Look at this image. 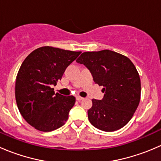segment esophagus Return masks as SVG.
<instances>
[{"instance_id":"1","label":"esophagus","mask_w":161,"mask_h":161,"mask_svg":"<svg viewBox=\"0 0 161 161\" xmlns=\"http://www.w3.org/2000/svg\"><path fill=\"white\" fill-rule=\"evenodd\" d=\"M83 99H84L83 97H79V96H77V97H76V100H79V101H81V100H82Z\"/></svg>"}]
</instances>
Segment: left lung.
<instances>
[{"label": "left lung", "instance_id": "obj_1", "mask_svg": "<svg viewBox=\"0 0 161 161\" xmlns=\"http://www.w3.org/2000/svg\"><path fill=\"white\" fill-rule=\"evenodd\" d=\"M92 74L93 81L103 86L102 100L92 99L88 110L91 124L100 130L114 131L128 124L139 106L141 82L129 58L110 50L84 52L76 60Z\"/></svg>", "mask_w": 161, "mask_h": 161}]
</instances>
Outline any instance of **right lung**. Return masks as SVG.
I'll return each instance as SVG.
<instances>
[{
  "label": "right lung",
  "mask_w": 161,
  "mask_h": 161,
  "mask_svg": "<svg viewBox=\"0 0 161 161\" xmlns=\"http://www.w3.org/2000/svg\"><path fill=\"white\" fill-rule=\"evenodd\" d=\"M80 53L42 47L22 62L16 78V103L24 119L37 130L53 131L69 118L75 98L55 93L51 87L61 80L68 66Z\"/></svg>",
  "instance_id": "1"
}]
</instances>
